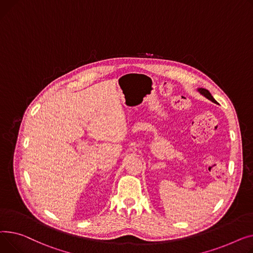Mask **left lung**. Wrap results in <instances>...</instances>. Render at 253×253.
<instances>
[{"instance_id": "obj_1", "label": "left lung", "mask_w": 253, "mask_h": 253, "mask_svg": "<svg viewBox=\"0 0 253 253\" xmlns=\"http://www.w3.org/2000/svg\"><path fill=\"white\" fill-rule=\"evenodd\" d=\"M198 92H199L201 95H203L205 98H207L209 100L212 101L213 103H216V101L213 99V97L211 96V94L210 93V91H209V90H206V88H202V87H200V88H198Z\"/></svg>"}]
</instances>
